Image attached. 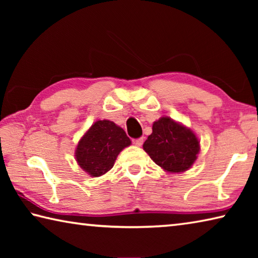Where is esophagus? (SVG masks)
Returning a JSON list of instances; mask_svg holds the SVG:
<instances>
[{"label": "esophagus", "mask_w": 258, "mask_h": 258, "mask_svg": "<svg viewBox=\"0 0 258 258\" xmlns=\"http://www.w3.org/2000/svg\"><path fill=\"white\" fill-rule=\"evenodd\" d=\"M142 143H143V138H139V139L133 140V145H135L137 147H141Z\"/></svg>", "instance_id": "1"}]
</instances>
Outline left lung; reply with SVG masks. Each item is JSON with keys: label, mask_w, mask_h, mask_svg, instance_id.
<instances>
[{"label": "left lung", "mask_w": 258, "mask_h": 258, "mask_svg": "<svg viewBox=\"0 0 258 258\" xmlns=\"http://www.w3.org/2000/svg\"><path fill=\"white\" fill-rule=\"evenodd\" d=\"M143 149L165 171L180 173L195 163L200 147L191 130L161 117L152 125V133L143 143Z\"/></svg>", "instance_id": "1"}]
</instances>
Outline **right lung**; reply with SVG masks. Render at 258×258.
I'll list each match as a JSON object with an SVG mask.
<instances>
[{
	"label": "right lung",
	"mask_w": 258,
	"mask_h": 258,
	"mask_svg": "<svg viewBox=\"0 0 258 258\" xmlns=\"http://www.w3.org/2000/svg\"><path fill=\"white\" fill-rule=\"evenodd\" d=\"M130 145L123 128L110 120H98L78 142L77 163L91 176H101L112 168L119 152Z\"/></svg>",
	"instance_id": "add662e5"
}]
</instances>
